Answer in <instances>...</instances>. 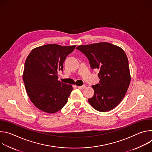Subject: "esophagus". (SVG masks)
<instances>
[{
  "instance_id": "esophagus-1",
  "label": "esophagus",
  "mask_w": 152,
  "mask_h": 152,
  "mask_svg": "<svg viewBox=\"0 0 152 152\" xmlns=\"http://www.w3.org/2000/svg\"><path fill=\"white\" fill-rule=\"evenodd\" d=\"M77 87H78V88H79V89L83 90V89H84V88L86 87V86H85V85H82V86H78Z\"/></svg>"
}]
</instances>
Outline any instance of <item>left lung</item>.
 <instances>
[{
    "label": "left lung",
    "mask_w": 152,
    "mask_h": 152,
    "mask_svg": "<svg viewBox=\"0 0 152 152\" xmlns=\"http://www.w3.org/2000/svg\"><path fill=\"white\" fill-rule=\"evenodd\" d=\"M76 49L89 60L92 69L99 70V83L93 85L90 104L98 111L115 107L124 97L131 82L129 62L124 50L106 42L81 45Z\"/></svg>",
    "instance_id": "left-lung-1"
}]
</instances>
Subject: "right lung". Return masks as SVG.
<instances>
[{
  "mask_svg": "<svg viewBox=\"0 0 152 152\" xmlns=\"http://www.w3.org/2000/svg\"><path fill=\"white\" fill-rule=\"evenodd\" d=\"M76 45H46L34 49L27 57L23 79L33 104L47 113H55L64 106L73 90L71 85L58 80V72Z\"/></svg>",
  "mask_w": 152,
  "mask_h": 152,
  "instance_id": "add662e5",
  "label": "right lung"
}]
</instances>
